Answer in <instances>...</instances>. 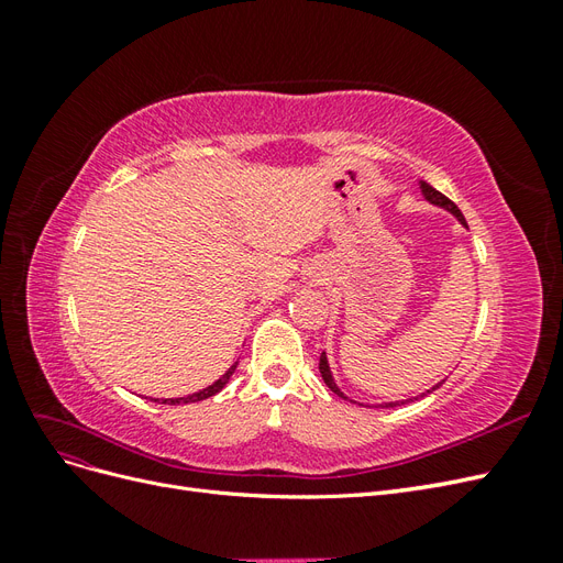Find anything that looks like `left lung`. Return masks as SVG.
I'll return each instance as SVG.
<instances>
[{
    "label": "left lung",
    "mask_w": 563,
    "mask_h": 563,
    "mask_svg": "<svg viewBox=\"0 0 563 563\" xmlns=\"http://www.w3.org/2000/svg\"><path fill=\"white\" fill-rule=\"evenodd\" d=\"M418 185H420V192H422V197L428 199L430 203H434V207H439V209H446L451 216H455L457 218V223L463 225V228H467V223H465V216L460 213V209L455 207V203L449 199V197H444L441 192H437L432 185H428L424 180H418ZM319 373H321V378H323V383H327V387L333 391V395H338V397H343V399H350V397H345L343 391H340V387L335 385V380H333V373H331V366H329V360H327V352H321V356H319ZM444 383V380H441ZM441 383H437L434 387H430V389H424V391H420L418 397H428L430 391H434ZM418 397H413V399H418ZM413 399H404V401H387V404H378V406H383V408H395V406H401V404H406V401H413ZM352 401V399H350ZM356 404V401H354Z\"/></svg>",
    "instance_id": "8db88e82"
}]
</instances>
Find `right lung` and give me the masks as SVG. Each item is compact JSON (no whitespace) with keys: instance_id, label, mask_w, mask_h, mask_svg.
<instances>
[{"instance_id":"add662e5","label":"right lung","mask_w":563,"mask_h":563,"mask_svg":"<svg viewBox=\"0 0 563 563\" xmlns=\"http://www.w3.org/2000/svg\"><path fill=\"white\" fill-rule=\"evenodd\" d=\"M234 368H236V362H234V364H232V366H230V368L223 373V376H220L216 383H211L209 387H203V389H199V391H192V395H187V397H176V399H162V404H172V406H176V404H192V401L209 399V397L218 395V391L228 385V380L232 378ZM155 401H159V399H155Z\"/></svg>"}]
</instances>
